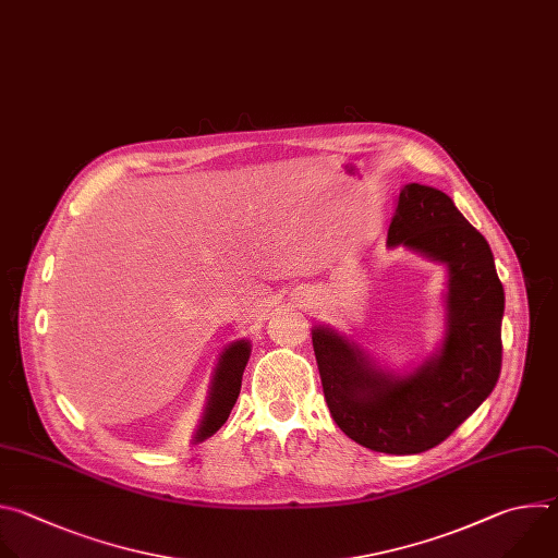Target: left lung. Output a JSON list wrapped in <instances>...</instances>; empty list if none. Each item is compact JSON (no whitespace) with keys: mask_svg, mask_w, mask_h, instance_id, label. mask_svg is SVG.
<instances>
[{"mask_svg":"<svg viewBox=\"0 0 558 558\" xmlns=\"http://www.w3.org/2000/svg\"><path fill=\"white\" fill-rule=\"evenodd\" d=\"M404 244L449 266V331L439 356L407 378L369 365L333 331H312L329 413L339 428L378 453H424L447 439L490 396L501 372L504 286L484 235L430 186L398 195L389 246Z\"/></svg>","mask_w":558,"mask_h":558,"instance_id":"left-lung-1","label":"left lung"}]
</instances>
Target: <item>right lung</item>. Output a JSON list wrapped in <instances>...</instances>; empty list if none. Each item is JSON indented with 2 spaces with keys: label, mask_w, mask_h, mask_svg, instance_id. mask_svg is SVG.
I'll list each match as a JSON object with an SVG mask.
<instances>
[{
  "label": "right lung",
  "mask_w": 558,
  "mask_h": 558,
  "mask_svg": "<svg viewBox=\"0 0 558 558\" xmlns=\"http://www.w3.org/2000/svg\"><path fill=\"white\" fill-rule=\"evenodd\" d=\"M248 356H251V345L246 341L233 343L225 354H221L219 367L215 374V383H213L210 402H208L204 422H202L195 439H204V437L213 435L215 430H219L221 424L229 420L231 409L235 407L238 396H240L242 374L248 363Z\"/></svg>",
  "instance_id": "obj_1"
}]
</instances>
